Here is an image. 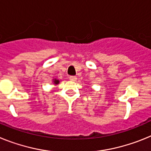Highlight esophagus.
<instances>
[{
    "mask_svg": "<svg viewBox=\"0 0 151 151\" xmlns=\"http://www.w3.org/2000/svg\"><path fill=\"white\" fill-rule=\"evenodd\" d=\"M69 80H70V81H77V77H76L75 76H70V77H69Z\"/></svg>",
    "mask_w": 151,
    "mask_h": 151,
    "instance_id": "esophagus-1",
    "label": "esophagus"
}]
</instances>
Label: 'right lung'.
I'll list each match as a JSON object with an SVG mask.
<instances>
[{
	"label": "right lung",
	"mask_w": 151,
	"mask_h": 151,
	"mask_svg": "<svg viewBox=\"0 0 151 151\" xmlns=\"http://www.w3.org/2000/svg\"><path fill=\"white\" fill-rule=\"evenodd\" d=\"M59 82H60V81H58V80H57V79H53V83H55V85L58 84V83H59Z\"/></svg>",
	"instance_id": "obj_1"
}]
</instances>
